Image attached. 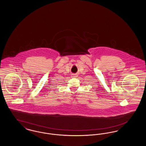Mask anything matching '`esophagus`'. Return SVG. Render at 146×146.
I'll return each instance as SVG.
<instances>
[{
	"label": "esophagus",
	"instance_id": "obj_1",
	"mask_svg": "<svg viewBox=\"0 0 146 146\" xmlns=\"http://www.w3.org/2000/svg\"><path fill=\"white\" fill-rule=\"evenodd\" d=\"M77 74H73L72 75V78H76V77H77Z\"/></svg>",
	"mask_w": 146,
	"mask_h": 146
}]
</instances>
